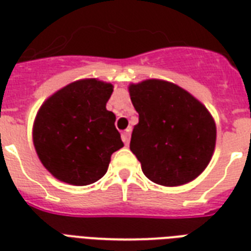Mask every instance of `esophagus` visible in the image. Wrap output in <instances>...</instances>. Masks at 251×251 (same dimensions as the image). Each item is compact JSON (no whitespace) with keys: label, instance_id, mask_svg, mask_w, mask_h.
Returning <instances> with one entry per match:
<instances>
[{"label":"esophagus","instance_id":"esophagus-1","mask_svg":"<svg viewBox=\"0 0 251 251\" xmlns=\"http://www.w3.org/2000/svg\"><path fill=\"white\" fill-rule=\"evenodd\" d=\"M122 142H124V143H125L126 146L129 145V142H130V129H127V130H125V131H124V133H122Z\"/></svg>","mask_w":251,"mask_h":251}]
</instances>
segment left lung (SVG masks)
<instances>
[{"mask_svg": "<svg viewBox=\"0 0 251 251\" xmlns=\"http://www.w3.org/2000/svg\"><path fill=\"white\" fill-rule=\"evenodd\" d=\"M139 114L130 150L152 182L179 186L190 182L210 163L216 126L207 108L181 87L160 79L129 86Z\"/></svg>", "mask_w": 251, "mask_h": 251, "instance_id": "left-lung-1", "label": "left lung"}]
</instances>
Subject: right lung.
I'll return each mask as SVG.
<instances>
[{"label": "right lung", "mask_w": 251, "mask_h": 251, "mask_svg": "<svg viewBox=\"0 0 251 251\" xmlns=\"http://www.w3.org/2000/svg\"><path fill=\"white\" fill-rule=\"evenodd\" d=\"M113 86L82 79L53 94L33 124V146L47 169L62 182L86 186L105 175L112 153L124 147L106 110Z\"/></svg>", "instance_id": "1"}]
</instances>
